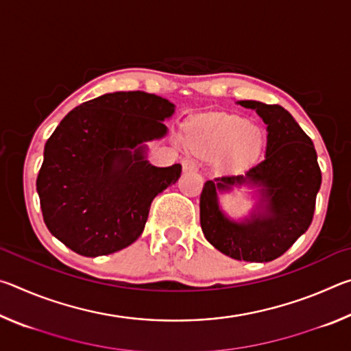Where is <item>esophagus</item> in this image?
<instances>
[{
    "mask_svg": "<svg viewBox=\"0 0 351 351\" xmlns=\"http://www.w3.org/2000/svg\"><path fill=\"white\" fill-rule=\"evenodd\" d=\"M184 171H195L198 170V162L195 159H184L182 161Z\"/></svg>",
    "mask_w": 351,
    "mask_h": 351,
    "instance_id": "esophagus-1",
    "label": "esophagus"
}]
</instances>
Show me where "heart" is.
I'll return each mask as SVG.
<instances>
[{
	"label": "heart",
	"instance_id": "heart-1",
	"mask_svg": "<svg viewBox=\"0 0 351 351\" xmlns=\"http://www.w3.org/2000/svg\"><path fill=\"white\" fill-rule=\"evenodd\" d=\"M189 145L195 150H224L229 147L230 161L241 164L260 153L263 134L243 117L210 114L192 123Z\"/></svg>",
	"mask_w": 351,
	"mask_h": 351
}]
</instances>
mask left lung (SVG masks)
<instances>
[{
    "instance_id": "8db88e82",
    "label": "left lung",
    "mask_w": 351,
    "mask_h": 351,
    "mask_svg": "<svg viewBox=\"0 0 351 351\" xmlns=\"http://www.w3.org/2000/svg\"><path fill=\"white\" fill-rule=\"evenodd\" d=\"M257 111L268 130L263 161L245 175L207 181L199 198V221L206 240L235 260L263 263L280 257L313 221L322 182L313 141L280 105L240 100ZM234 185L259 189L261 201L251 219L234 222L219 209L217 192Z\"/></svg>"
}]
</instances>
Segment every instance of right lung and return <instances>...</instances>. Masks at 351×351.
<instances>
[{
    "label": "right lung",
    "instance_id": "obj_1",
    "mask_svg": "<svg viewBox=\"0 0 351 351\" xmlns=\"http://www.w3.org/2000/svg\"><path fill=\"white\" fill-rule=\"evenodd\" d=\"M175 105L144 91L104 94L63 117L45 145L37 178L43 219L85 257L121 251L139 239L152 201L182 167H154L144 142L167 134Z\"/></svg>",
    "mask_w": 351,
    "mask_h": 351
}]
</instances>
